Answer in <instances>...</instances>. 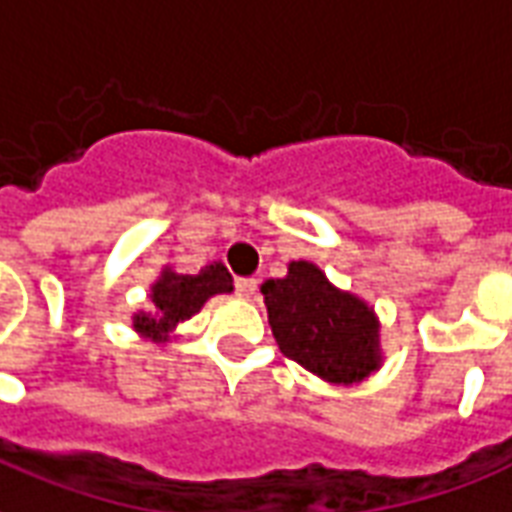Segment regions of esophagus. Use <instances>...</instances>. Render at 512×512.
<instances>
[{"label":"esophagus","mask_w":512,"mask_h":512,"mask_svg":"<svg viewBox=\"0 0 512 512\" xmlns=\"http://www.w3.org/2000/svg\"><path fill=\"white\" fill-rule=\"evenodd\" d=\"M257 290V279H252V276H246V279H238L236 282V293L241 295V298H252Z\"/></svg>","instance_id":"1"}]
</instances>
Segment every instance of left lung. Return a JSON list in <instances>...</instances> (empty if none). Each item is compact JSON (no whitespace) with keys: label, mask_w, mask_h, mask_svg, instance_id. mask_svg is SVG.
<instances>
[{"label":"left lung","mask_w":512,"mask_h":512,"mask_svg":"<svg viewBox=\"0 0 512 512\" xmlns=\"http://www.w3.org/2000/svg\"><path fill=\"white\" fill-rule=\"evenodd\" d=\"M279 350L320 380L352 385L380 369V323L358 295L344 293L306 260L260 287Z\"/></svg>","instance_id":"obj_1"}]
</instances>
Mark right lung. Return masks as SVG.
Instances as JSON below:
<instances>
[{
	"label": "right lung",
	"mask_w": 512,
	"mask_h": 512,
	"mask_svg": "<svg viewBox=\"0 0 512 512\" xmlns=\"http://www.w3.org/2000/svg\"><path fill=\"white\" fill-rule=\"evenodd\" d=\"M219 293H233V276L222 263L200 268V274H176L173 268H162L160 279L151 285L154 312L135 314L132 328L154 342H168L176 325L198 314L200 306Z\"/></svg>",
	"instance_id": "1"
}]
</instances>
